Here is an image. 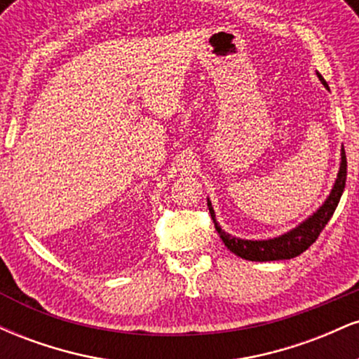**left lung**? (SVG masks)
I'll return each mask as SVG.
<instances>
[{"label":"left lung","instance_id":"left-lung-1","mask_svg":"<svg viewBox=\"0 0 359 359\" xmlns=\"http://www.w3.org/2000/svg\"><path fill=\"white\" fill-rule=\"evenodd\" d=\"M323 84L327 88V82L324 81V77L320 74H317ZM346 172H348V162H346V154L343 148V154H341V168L339 174H337L336 184L332 187L331 194L325 199V203L320 205V209L314 212V216L309 217L307 221H304L302 224L297 226L295 229L288 231L282 236L273 238V240H265V241H248V240H240V238H234L231 234L224 233L221 229V226L217 224L216 216H214L212 205L208 201L209 212L216 226V231L219 233L222 243L228 246L229 251H233L238 257L251 259V262H275V259H290L299 257L300 253H304L312 243H316L319 234L323 233L329 219L334 214L337 204H339L341 196H343L344 185H346Z\"/></svg>","mask_w":359,"mask_h":359}]
</instances>
